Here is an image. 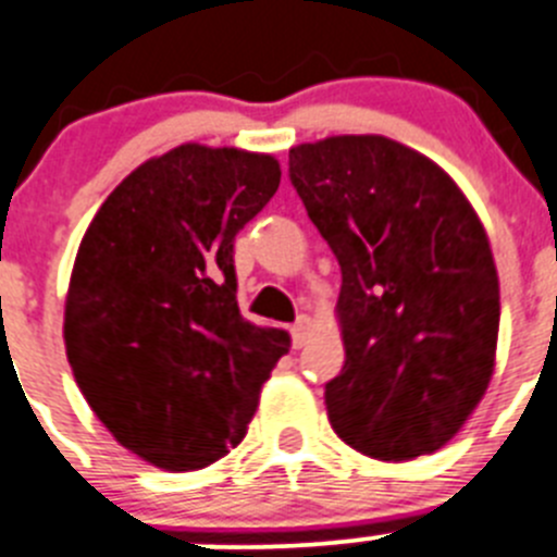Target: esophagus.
<instances>
[{
    "label": "esophagus",
    "instance_id": "34e87169",
    "mask_svg": "<svg viewBox=\"0 0 557 557\" xmlns=\"http://www.w3.org/2000/svg\"><path fill=\"white\" fill-rule=\"evenodd\" d=\"M309 331H311V317L300 314L298 322L293 325V344L295 347H304L309 342Z\"/></svg>",
    "mask_w": 557,
    "mask_h": 557
}]
</instances>
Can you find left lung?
<instances>
[{"instance_id": "1", "label": "left lung", "mask_w": 557, "mask_h": 557, "mask_svg": "<svg viewBox=\"0 0 557 557\" xmlns=\"http://www.w3.org/2000/svg\"><path fill=\"white\" fill-rule=\"evenodd\" d=\"M289 180L342 268L333 432L383 462L437 451L495 372L500 284L484 224L448 172L385 136L293 147Z\"/></svg>"}]
</instances>
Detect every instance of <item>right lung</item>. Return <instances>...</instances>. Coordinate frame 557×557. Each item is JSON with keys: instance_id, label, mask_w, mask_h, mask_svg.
Listing matches in <instances>:
<instances>
[{"instance_id": "right-lung-1", "label": "right lung", "mask_w": 557, "mask_h": 557, "mask_svg": "<svg viewBox=\"0 0 557 557\" xmlns=\"http://www.w3.org/2000/svg\"><path fill=\"white\" fill-rule=\"evenodd\" d=\"M278 183L273 156L188 141L136 166L84 232L67 361L114 441L156 468L226 457L289 352L287 331L243 320L232 259Z\"/></svg>"}]
</instances>
